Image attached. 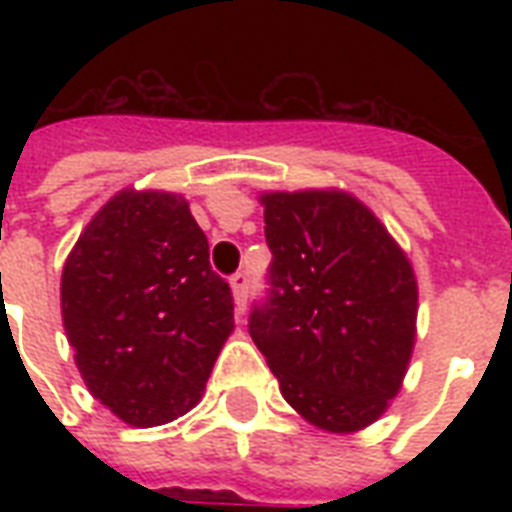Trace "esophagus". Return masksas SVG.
I'll return each instance as SVG.
<instances>
[{
  "instance_id": "esophagus-1",
  "label": "esophagus",
  "mask_w": 512,
  "mask_h": 512,
  "mask_svg": "<svg viewBox=\"0 0 512 512\" xmlns=\"http://www.w3.org/2000/svg\"><path fill=\"white\" fill-rule=\"evenodd\" d=\"M231 287H233V300H236V308L244 311L247 305V289H249V276L244 271H236L231 276Z\"/></svg>"
}]
</instances>
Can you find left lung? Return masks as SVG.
<instances>
[{"instance_id": "left-lung-1", "label": "left lung", "mask_w": 512, "mask_h": 512, "mask_svg": "<svg viewBox=\"0 0 512 512\" xmlns=\"http://www.w3.org/2000/svg\"><path fill=\"white\" fill-rule=\"evenodd\" d=\"M263 204L273 260L249 335L305 420L332 433L366 428L412 356V265L348 193H265Z\"/></svg>"}]
</instances>
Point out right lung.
Returning <instances> with one entry per match:
<instances>
[{"instance_id":"1","label":"right lung","mask_w":512,"mask_h":512,"mask_svg":"<svg viewBox=\"0 0 512 512\" xmlns=\"http://www.w3.org/2000/svg\"><path fill=\"white\" fill-rule=\"evenodd\" d=\"M63 327L87 388L119 420L154 428L199 404L233 329V292L175 193L122 191L68 255Z\"/></svg>"}]
</instances>
